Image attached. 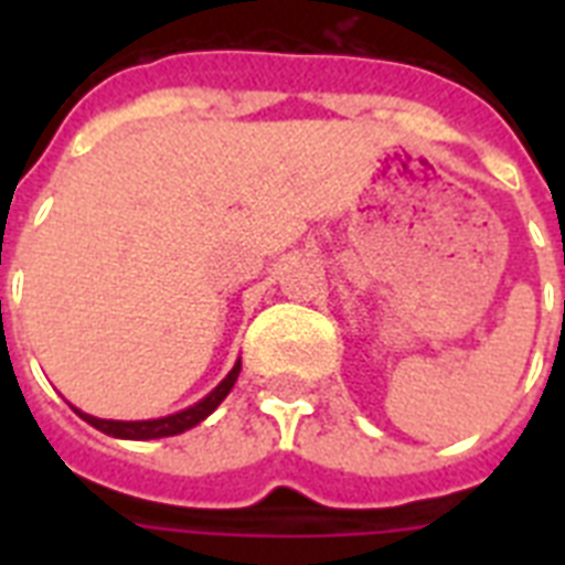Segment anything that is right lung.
<instances>
[{"label": "right lung", "mask_w": 565, "mask_h": 565, "mask_svg": "<svg viewBox=\"0 0 565 565\" xmlns=\"http://www.w3.org/2000/svg\"><path fill=\"white\" fill-rule=\"evenodd\" d=\"M239 375V361L234 363V370L228 375L222 377L220 386L211 390V393L204 395L202 402H195L193 407L188 411H179L172 413V416H161V419H143V422H117V419H96L90 413H82V411H73L82 416L84 422H90L93 428H99L102 434H108V437H119V439H158V437H175V434H184V430L195 428L199 422L207 419L225 395L231 393V386L237 381Z\"/></svg>", "instance_id": "add662e5"}]
</instances>
